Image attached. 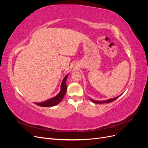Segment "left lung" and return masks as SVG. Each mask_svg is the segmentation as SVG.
I'll use <instances>...</instances> for the list:
<instances>
[{"instance_id":"left-lung-1","label":"left lung","mask_w":148,"mask_h":148,"mask_svg":"<svg viewBox=\"0 0 148 148\" xmlns=\"http://www.w3.org/2000/svg\"><path fill=\"white\" fill-rule=\"evenodd\" d=\"M118 97H115V98H113V99H108V100L104 101H97L92 100V99H91V101L93 103H96V104H103V103H109V102H112V101H115V99H117Z\"/></svg>"}]
</instances>
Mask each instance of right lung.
Returning <instances> with one entry per match:
<instances>
[{
    "mask_svg": "<svg viewBox=\"0 0 148 148\" xmlns=\"http://www.w3.org/2000/svg\"><path fill=\"white\" fill-rule=\"evenodd\" d=\"M67 78H68V76L66 75V77L64 78L61 84V90L56 96L44 102H41V103L36 102L35 104L41 107H52V106H56L57 104H59V103H60V102L62 100V99H63V97L65 96L66 91V80Z\"/></svg>",
    "mask_w": 148,
    "mask_h": 148,
    "instance_id": "add662e5",
    "label": "right lung"
}]
</instances>
